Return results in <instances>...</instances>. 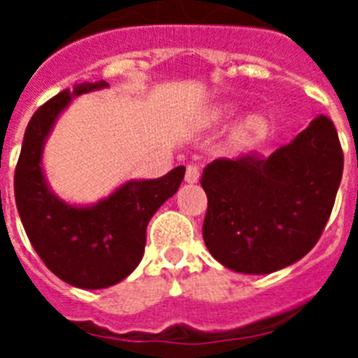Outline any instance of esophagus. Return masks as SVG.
<instances>
[{
  "label": "esophagus",
  "instance_id": "esophagus-1",
  "mask_svg": "<svg viewBox=\"0 0 358 358\" xmlns=\"http://www.w3.org/2000/svg\"><path fill=\"white\" fill-rule=\"evenodd\" d=\"M199 169L195 166V164H188V169H186V176H185V181L188 182V185H195V182H199Z\"/></svg>",
  "mask_w": 358,
  "mask_h": 358
}]
</instances>
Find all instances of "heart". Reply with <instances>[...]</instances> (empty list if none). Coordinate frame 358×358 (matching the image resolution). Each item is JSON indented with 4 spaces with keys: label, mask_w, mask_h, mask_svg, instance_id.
I'll return each mask as SVG.
<instances>
[{
    "label": "heart",
    "mask_w": 358,
    "mask_h": 358,
    "mask_svg": "<svg viewBox=\"0 0 358 358\" xmlns=\"http://www.w3.org/2000/svg\"><path fill=\"white\" fill-rule=\"evenodd\" d=\"M235 110V106L218 107V109H215L211 113L210 120L213 123H217L224 118H229ZM265 131H267V122H265L264 116L258 115V113H252V115L243 116L235 127H233V131H231V143L236 145V147H248V145L255 143L258 138H262L265 134Z\"/></svg>",
    "instance_id": "heart-1"
}]
</instances>
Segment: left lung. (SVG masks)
I'll return each mask as SVG.
<instances>
[{"instance_id": "1", "label": "left lung", "mask_w": 358, "mask_h": 358, "mask_svg": "<svg viewBox=\"0 0 358 358\" xmlns=\"http://www.w3.org/2000/svg\"><path fill=\"white\" fill-rule=\"evenodd\" d=\"M343 164L339 136L327 116L312 120L267 159H215L201 177L208 251L242 274H271L299 262L327 226Z\"/></svg>"}]
</instances>
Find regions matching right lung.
Listing matches in <instances>:
<instances>
[{"label": "right lung", "mask_w": 358, "mask_h": 358, "mask_svg": "<svg viewBox=\"0 0 358 358\" xmlns=\"http://www.w3.org/2000/svg\"><path fill=\"white\" fill-rule=\"evenodd\" d=\"M103 87V80L77 84L37 109L14 177L15 206L41 260L57 278L85 290L116 285L140 265L148 220L179 189L186 172L177 166L159 179H129L93 204H73L53 192L43 166L44 145L75 98Z\"/></svg>", "instance_id": "obj_1"}]
</instances>
